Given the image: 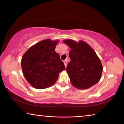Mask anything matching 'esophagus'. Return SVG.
Wrapping results in <instances>:
<instances>
[{"mask_svg":"<svg viewBox=\"0 0 124 124\" xmlns=\"http://www.w3.org/2000/svg\"><path fill=\"white\" fill-rule=\"evenodd\" d=\"M63 63H64V66H65V67H67V60L63 61Z\"/></svg>","mask_w":124,"mask_h":124,"instance_id":"34e87169","label":"esophagus"}]
</instances>
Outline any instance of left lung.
Wrapping results in <instances>:
<instances>
[{"instance_id":"8db88e82","label":"left lung","mask_w":124,"mask_h":124,"mask_svg":"<svg viewBox=\"0 0 124 124\" xmlns=\"http://www.w3.org/2000/svg\"><path fill=\"white\" fill-rule=\"evenodd\" d=\"M63 42L71 48L66 71L72 85L78 89H87L99 82L103 70L101 61L93 49L83 40Z\"/></svg>"}]
</instances>
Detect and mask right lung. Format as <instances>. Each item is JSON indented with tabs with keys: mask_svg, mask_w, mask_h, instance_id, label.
I'll return each instance as SVG.
<instances>
[{
	"mask_svg": "<svg viewBox=\"0 0 124 124\" xmlns=\"http://www.w3.org/2000/svg\"><path fill=\"white\" fill-rule=\"evenodd\" d=\"M58 43V40H43L29 48L23 56V75L33 87H49L56 82L59 73L66 69L60 55L55 52Z\"/></svg>",
	"mask_w": 124,
	"mask_h": 124,
	"instance_id": "obj_1",
	"label": "right lung"
}]
</instances>
